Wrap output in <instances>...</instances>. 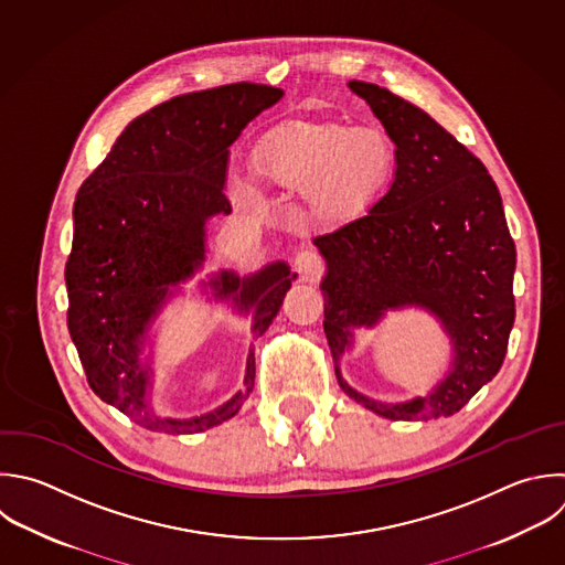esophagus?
Returning <instances> with one entry per match:
<instances>
[{
  "instance_id": "esophagus-1",
  "label": "esophagus",
  "mask_w": 565,
  "mask_h": 565,
  "mask_svg": "<svg viewBox=\"0 0 565 565\" xmlns=\"http://www.w3.org/2000/svg\"><path fill=\"white\" fill-rule=\"evenodd\" d=\"M294 267L300 276L305 278H316L324 271V260L322 256L316 252V249H300L296 254V260H294Z\"/></svg>"
}]
</instances>
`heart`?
Masks as SVG:
<instances>
[{
	"label": "heart",
	"instance_id": "obj_1",
	"mask_svg": "<svg viewBox=\"0 0 565 565\" xmlns=\"http://www.w3.org/2000/svg\"><path fill=\"white\" fill-rule=\"evenodd\" d=\"M393 166L386 139L375 130L344 126L289 124L271 130L256 150L258 172L285 188H313L329 214L364 210L384 185ZM238 199L254 203V192L238 185Z\"/></svg>",
	"mask_w": 565,
	"mask_h": 565
}]
</instances>
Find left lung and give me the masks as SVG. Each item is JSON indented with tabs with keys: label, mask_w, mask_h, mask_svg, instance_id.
I'll return each mask as SVG.
<instances>
[{
	"label": "left lung",
	"mask_w": 565,
	"mask_h": 565,
	"mask_svg": "<svg viewBox=\"0 0 565 565\" xmlns=\"http://www.w3.org/2000/svg\"><path fill=\"white\" fill-rule=\"evenodd\" d=\"M395 143V177L366 214L313 238L327 260L324 333L342 391L386 419L457 413L490 382L514 322V243L486 166L435 119L375 84L349 82ZM417 303L454 340L451 373L424 398L375 403L339 375L350 329Z\"/></svg>",
	"instance_id": "8db88e82"
}]
</instances>
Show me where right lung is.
Returning <instances> with one entry per match:
<instances>
[{"label":"right lung","instance_id":"1","mask_svg":"<svg viewBox=\"0 0 565 565\" xmlns=\"http://www.w3.org/2000/svg\"><path fill=\"white\" fill-rule=\"evenodd\" d=\"M280 88L230 84L174 97L137 117L75 201L66 263L68 331L90 388L139 426L185 435L234 417L256 377L249 349L245 386L221 408L194 417H159L148 406V371L139 353L168 289L194 274L205 254V221L230 214L223 192L230 146ZM289 267L274 263L249 278L223 271L216 296L254 309L256 338L267 331L291 287Z\"/></svg>","mask_w":565,"mask_h":565}]
</instances>
